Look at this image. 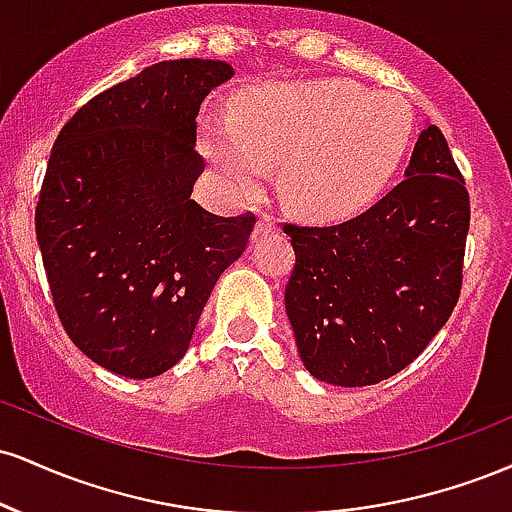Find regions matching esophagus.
<instances>
[{
  "mask_svg": "<svg viewBox=\"0 0 512 512\" xmlns=\"http://www.w3.org/2000/svg\"><path fill=\"white\" fill-rule=\"evenodd\" d=\"M276 221L272 214H262L260 219H257V223H255V233H252V236L255 238H260V236H267V233H274L276 231Z\"/></svg>",
  "mask_w": 512,
  "mask_h": 512,
  "instance_id": "1",
  "label": "esophagus"
}]
</instances>
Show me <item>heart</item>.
Returning a JSON list of instances; mask_svg holds the SVG:
<instances>
[{
  "label": "heart",
  "mask_w": 512,
  "mask_h": 512,
  "mask_svg": "<svg viewBox=\"0 0 512 512\" xmlns=\"http://www.w3.org/2000/svg\"><path fill=\"white\" fill-rule=\"evenodd\" d=\"M409 103L356 81L269 84L238 103L231 122L202 125L204 154L233 195L262 185L281 166V192L296 209L342 216L390 180L411 137Z\"/></svg>",
  "instance_id": "obj_1"
}]
</instances>
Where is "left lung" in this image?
Returning <instances> with one entry per match:
<instances>
[{
  "mask_svg": "<svg viewBox=\"0 0 512 512\" xmlns=\"http://www.w3.org/2000/svg\"><path fill=\"white\" fill-rule=\"evenodd\" d=\"M404 175L337 226L284 223L296 252L286 315L322 383L363 387L399 373L460 298L469 192L436 125L419 134Z\"/></svg>",
  "mask_w": 512,
  "mask_h": 512,
  "instance_id": "1",
  "label": "left lung"
}]
</instances>
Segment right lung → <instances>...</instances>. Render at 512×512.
Instances as JSON below:
<instances>
[{"instance_id":"right-lung-1","label":"right lung","mask_w":512,"mask_h":512,"mask_svg":"<svg viewBox=\"0 0 512 512\" xmlns=\"http://www.w3.org/2000/svg\"><path fill=\"white\" fill-rule=\"evenodd\" d=\"M233 76L219 60H170L98 93L57 134L35 236L64 332L98 366L154 378L185 356L255 214L192 199L204 170L199 105Z\"/></svg>"}]
</instances>
